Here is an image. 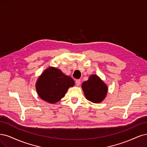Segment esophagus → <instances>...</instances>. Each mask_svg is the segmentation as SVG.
Wrapping results in <instances>:
<instances>
[{
  "label": "esophagus",
  "mask_w": 147,
  "mask_h": 147,
  "mask_svg": "<svg viewBox=\"0 0 147 147\" xmlns=\"http://www.w3.org/2000/svg\"><path fill=\"white\" fill-rule=\"evenodd\" d=\"M75 84L77 86H80L81 84V80H76Z\"/></svg>",
  "instance_id": "esophagus-1"
}]
</instances>
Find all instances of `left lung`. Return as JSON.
Listing matches in <instances>:
<instances>
[{
	"mask_svg": "<svg viewBox=\"0 0 147 147\" xmlns=\"http://www.w3.org/2000/svg\"><path fill=\"white\" fill-rule=\"evenodd\" d=\"M85 97L90 102L97 103L102 102L108 92V88L96 75H92L82 84Z\"/></svg>",
	"mask_w": 147,
	"mask_h": 147,
	"instance_id": "8db88e82",
	"label": "left lung"
}]
</instances>
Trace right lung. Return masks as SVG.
Returning <instances> with one entry per match:
<instances>
[{
	"label": "right lung",
	"instance_id": "add662e5",
	"mask_svg": "<svg viewBox=\"0 0 147 147\" xmlns=\"http://www.w3.org/2000/svg\"><path fill=\"white\" fill-rule=\"evenodd\" d=\"M74 81L60 70L49 67L40 76L36 84L38 95L42 100L55 103L64 97L69 88L74 85Z\"/></svg>",
	"mask_w": 147,
	"mask_h": 147
}]
</instances>
